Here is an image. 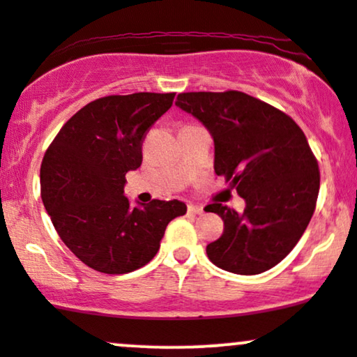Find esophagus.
<instances>
[{
  "label": "esophagus",
  "instance_id": "34e87169",
  "mask_svg": "<svg viewBox=\"0 0 357 357\" xmlns=\"http://www.w3.org/2000/svg\"><path fill=\"white\" fill-rule=\"evenodd\" d=\"M188 211L192 213V215H202L203 206H198V204H190V206H188Z\"/></svg>",
  "mask_w": 357,
  "mask_h": 357
}]
</instances>
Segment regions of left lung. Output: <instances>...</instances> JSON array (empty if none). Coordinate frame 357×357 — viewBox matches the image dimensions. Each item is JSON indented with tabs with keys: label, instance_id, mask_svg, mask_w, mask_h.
Returning <instances> with one entry per match:
<instances>
[{
	"label": "left lung",
	"instance_id": "left-lung-1",
	"mask_svg": "<svg viewBox=\"0 0 357 357\" xmlns=\"http://www.w3.org/2000/svg\"><path fill=\"white\" fill-rule=\"evenodd\" d=\"M176 105L206 126L215 141V173L247 206L213 203L225 228L206 247L216 267L257 275L280 264L304 235L317 203L321 173L292 117L238 90L184 92Z\"/></svg>",
	"mask_w": 357,
	"mask_h": 357
}]
</instances>
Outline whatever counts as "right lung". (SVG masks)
<instances>
[{
  "label": "right lung",
  "mask_w": 357,
  "mask_h": 357,
  "mask_svg": "<svg viewBox=\"0 0 357 357\" xmlns=\"http://www.w3.org/2000/svg\"><path fill=\"white\" fill-rule=\"evenodd\" d=\"M174 92L92 100L65 122L40 167L45 210L70 252L90 268L121 275L153 260L166 227L186 213L178 199L139 208L124 196L127 171L142 162L146 134Z\"/></svg>",
  "instance_id": "1"
}]
</instances>
